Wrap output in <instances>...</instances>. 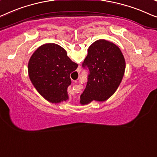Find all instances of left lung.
I'll list each match as a JSON object with an SVG mask.
<instances>
[{"label": "left lung", "instance_id": "obj_1", "mask_svg": "<svg viewBox=\"0 0 157 157\" xmlns=\"http://www.w3.org/2000/svg\"><path fill=\"white\" fill-rule=\"evenodd\" d=\"M82 67L88 71V75L80 103L86 104L93 100L106 101L116 92L125 72V62L118 46L99 39L89 48Z\"/></svg>", "mask_w": 157, "mask_h": 157}]
</instances>
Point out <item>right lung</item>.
Returning a JSON list of instances; mask_svg holds the SVG:
<instances>
[{"label": "right lung", "instance_id": "obj_1", "mask_svg": "<svg viewBox=\"0 0 157 157\" xmlns=\"http://www.w3.org/2000/svg\"><path fill=\"white\" fill-rule=\"evenodd\" d=\"M78 67L63 48L51 43L36 49L29 60L28 72L32 84L41 96L50 102L59 103L68 99L70 75Z\"/></svg>", "mask_w": 157, "mask_h": 157}]
</instances>
